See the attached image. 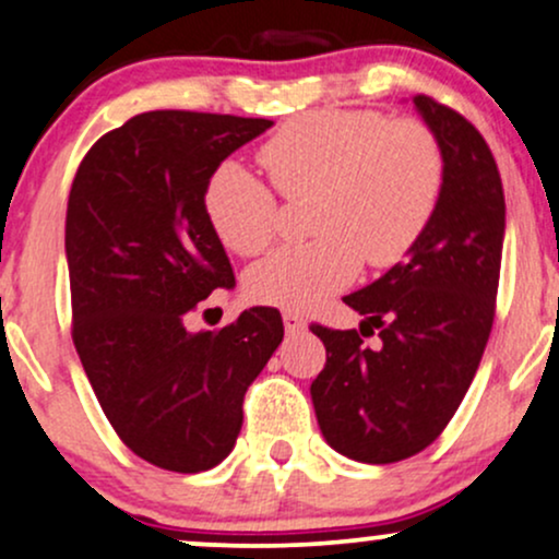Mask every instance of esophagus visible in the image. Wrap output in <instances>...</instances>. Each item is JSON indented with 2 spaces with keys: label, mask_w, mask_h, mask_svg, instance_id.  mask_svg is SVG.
I'll return each instance as SVG.
<instances>
[{
  "label": "esophagus",
  "mask_w": 559,
  "mask_h": 559,
  "mask_svg": "<svg viewBox=\"0 0 559 559\" xmlns=\"http://www.w3.org/2000/svg\"><path fill=\"white\" fill-rule=\"evenodd\" d=\"M284 325H286L288 336H297V333L307 331V320L297 316V312H284Z\"/></svg>",
  "instance_id": "esophagus-1"
}]
</instances>
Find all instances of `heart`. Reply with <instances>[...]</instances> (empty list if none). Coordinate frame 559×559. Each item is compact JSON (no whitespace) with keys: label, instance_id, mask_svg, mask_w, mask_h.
Returning a JSON list of instances; mask_svg holds the SVG:
<instances>
[{"label":"heart","instance_id":"heart-1","mask_svg":"<svg viewBox=\"0 0 559 559\" xmlns=\"http://www.w3.org/2000/svg\"><path fill=\"white\" fill-rule=\"evenodd\" d=\"M260 163L286 199L312 194L316 239L278 247L247 273L249 297L288 312L349 286L362 258L373 267L407 258L444 183L433 133L373 110L299 115L260 146ZM204 213L230 252L258 254L275 234L278 202L252 170L226 159L204 186Z\"/></svg>","mask_w":559,"mask_h":559}]
</instances>
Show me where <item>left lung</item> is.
<instances>
[{
    "label": "left lung",
    "instance_id": "1",
    "mask_svg": "<svg viewBox=\"0 0 559 559\" xmlns=\"http://www.w3.org/2000/svg\"><path fill=\"white\" fill-rule=\"evenodd\" d=\"M444 157V183L423 236L391 271L344 297L360 331L312 325L325 368L312 381L325 441L357 463L413 457L439 439L476 376L493 323L504 241V191L476 126L431 96H413ZM381 328L382 344H361Z\"/></svg>",
    "mask_w": 559,
    "mask_h": 559
}]
</instances>
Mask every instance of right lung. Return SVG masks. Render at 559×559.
<instances>
[{
	"instance_id": "right-lung-1",
	"label": "right lung",
	"mask_w": 559,
	"mask_h": 559,
	"mask_svg": "<svg viewBox=\"0 0 559 559\" xmlns=\"http://www.w3.org/2000/svg\"><path fill=\"white\" fill-rule=\"evenodd\" d=\"M273 126L265 118L155 110L105 133L68 197L73 344L123 444L176 473L210 471L241 431V404L281 338L273 307L221 331L186 316L234 267L204 213L217 165Z\"/></svg>"
}]
</instances>
